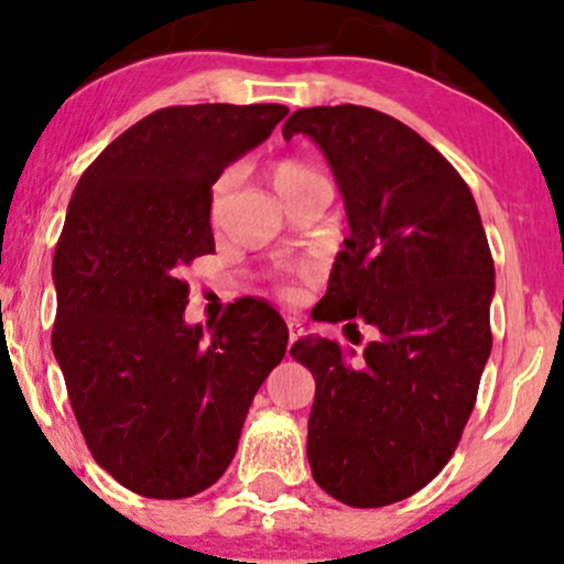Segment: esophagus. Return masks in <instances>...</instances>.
I'll return each instance as SVG.
<instances>
[{
  "label": "esophagus",
  "instance_id": "34e87169",
  "mask_svg": "<svg viewBox=\"0 0 564 564\" xmlns=\"http://www.w3.org/2000/svg\"><path fill=\"white\" fill-rule=\"evenodd\" d=\"M297 335H301V329H297L295 324H290V329H288V346H293V343L297 340Z\"/></svg>",
  "mask_w": 564,
  "mask_h": 564
}]
</instances>
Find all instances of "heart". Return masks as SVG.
Masks as SVG:
<instances>
[{"instance_id": "heart-1", "label": "heart", "mask_w": 564, "mask_h": 564, "mask_svg": "<svg viewBox=\"0 0 564 564\" xmlns=\"http://www.w3.org/2000/svg\"><path fill=\"white\" fill-rule=\"evenodd\" d=\"M269 176L274 189L284 197V203H290L295 195H301V192L316 187V184H327L319 171L311 169L308 163L295 161V158H284V161L271 163ZM231 182H235V171H224V174H218L214 187H210V218H218V214H221L224 197H227ZM276 293H280L284 301H297V288L293 282H280L276 284Z\"/></svg>"}]
</instances>
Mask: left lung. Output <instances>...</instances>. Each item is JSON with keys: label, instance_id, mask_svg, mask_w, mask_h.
I'll list each match as a JSON object with an SVG mask.
<instances>
[{"label": "left lung", "instance_id": "left-lung-1", "mask_svg": "<svg viewBox=\"0 0 564 564\" xmlns=\"http://www.w3.org/2000/svg\"><path fill=\"white\" fill-rule=\"evenodd\" d=\"M282 134L319 144L346 200L322 319L380 333L356 364L327 337L290 348L316 380L311 473L348 507L395 505L446 467L478 399L494 343L486 229L459 171L388 112L303 108Z\"/></svg>", "mask_w": 564, "mask_h": 564}]
</instances>
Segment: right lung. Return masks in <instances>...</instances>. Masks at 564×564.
I'll return each mask as SVG.
<instances>
[{
    "label": "right lung",
    "instance_id": "right-lung-1",
    "mask_svg": "<svg viewBox=\"0 0 564 564\" xmlns=\"http://www.w3.org/2000/svg\"><path fill=\"white\" fill-rule=\"evenodd\" d=\"M284 105H174L126 129L78 178L52 261V350L105 473L148 499L221 478L288 327L242 297L214 324L184 322L182 269L216 250L210 187L261 144Z\"/></svg>",
    "mask_w": 564,
    "mask_h": 564
}]
</instances>
